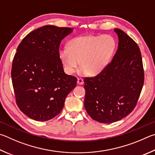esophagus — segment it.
<instances>
[{"label":"esophagus","mask_w":155,"mask_h":155,"mask_svg":"<svg viewBox=\"0 0 155 155\" xmlns=\"http://www.w3.org/2000/svg\"><path fill=\"white\" fill-rule=\"evenodd\" d=\"M83 84H84V80H83L82 78H78V84L82 85Z\"/></svg>","instance_id":"1"}]
</instances>
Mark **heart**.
Returning a JSON list of instances; mask_svg holds the SVG:
<instances>
[{
	"label": "heart",
	"mask_w": 155,
	"mask_h": 155,
	"mask_svg": "<svg viewBox=\"0 0 155 155\" xmlns=\"http://www.w3.org/2000/svg\"><path fill=\"white\" fill-rule=\"evenodd\" d=\"M116 48V40L112 35L78 37L62 49L60 58L67 74L74 73L80 63V74L97 75L109 65Z\"/></svg>",
	"instance_id": "1"
}]
</instances>
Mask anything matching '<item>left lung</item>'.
I'll return each mask as SVG.
<instances>
[{"label":"left lung","mask_w":155,"mask_h":155,"mask_svg":"<svg viewBox=\"0 0 155 155\" xmlns=\"http://www.w3.org/2000/svg\"><path fill=\"white\" fill-rule=\"evenodd\" d=\"M118 47L101 73L85 78L84 107L99 123H112L129 115L136 105L144 82L142 58L136 43L115 28Z\"/></svg>","instance_id":"1"}]
</instances>
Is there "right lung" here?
Masks as SVG:
<instances>
[{
  "mask_svg": "<svg viewBox=\"0 0 155 155\" xmlns=\"http://www.w3.org/2000/svg\"><path fill=\"white\" fill-rule=\"evenodd\" d=\"M73 28L46 25L28 34L13 58L12 79L16 104L32 120L56 116L76 86L77 78L64 72L60 58L61 41Z\"/></svg>",
  "mask_w": 155,
  "mask_h": 155,
  "instance_id": "add662e5",
  "label": "right lung"
}]
</instances>
